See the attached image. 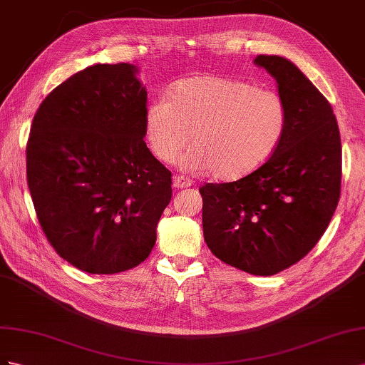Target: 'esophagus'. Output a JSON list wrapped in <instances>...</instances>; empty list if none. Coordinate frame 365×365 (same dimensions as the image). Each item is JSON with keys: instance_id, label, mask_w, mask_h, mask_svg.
<instances>
[{"instance_id": "esophagus-1", "label": "esophagus", "mask_w": 365, "mask_h": 365, "mask_svg": "<svg viewBox=\"0 0 365 365\" xmlns=\"http://www.w3.org/2000/svg\"><path fill=\"white\" fill-rule=\"evenodd\" d=\"M174 188H188V186L192 185V180L186 179L185 175H175L174 180H173Z\"/></svg>"}]
</instances>
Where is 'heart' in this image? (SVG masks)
Instances as JSON below:
<instances>
[{"label": "heart", "mask_w": 365, "mask_h": 365, "mask_svg": "<svg viewBox=\"0 0 365 365\" xmlns=\"http://www.w3.org/2000/svg\"><path fill=\"white\" fill-rule=\"evenodd\" d=\"M287 107L277 91L249 82L202 75L182 79L168 98L145 110V139L163 163L191 145L186 168L211 171L218 180L245 179L272 158L284 138Z\"/></svg>", "instance_id": "b5f03b06"}]
</instances>
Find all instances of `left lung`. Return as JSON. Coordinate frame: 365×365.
Listing matches in <instances>:
<instances>
[{
	"label": "left lung",
	"mask_w": 365,
	"mask_h": 365,
	"mask_svg": "<svg viewBox=\"0 0 365 365\" xmlns=\"http://www.w3.org/2000/svg\"><path fill=\"white\" fill-rule=\"evenodd\" d=\"M254 62L275 78L286 102L284 138L254 174L199 191L211 252L269 277L298 263L326 232L341 194V138L329 101L294 62L275 55Z\"/></svg>",
	"instance_id": "left-lung-1"
}]
</instances>
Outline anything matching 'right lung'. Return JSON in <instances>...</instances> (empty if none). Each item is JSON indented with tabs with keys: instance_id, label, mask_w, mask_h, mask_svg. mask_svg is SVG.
<instances>
[{
	"instance_id": "add662e5",
	"label": "right lung",
	"mask_w": 365,
	"mask_h": 365,
	"mask_svg": "<svg viewBox=\"0 0 365 365\" xmlns=\"http://www.w3.org/2000/svg\"><path fill=\"white\" fill-rule=\"evenodd\" d=\"M138 68L95 64L41 102L27 140V183L48 243L88 274L147 259L168 206L171 171L145 143Z\"/></svg>"
}]
</instances>
